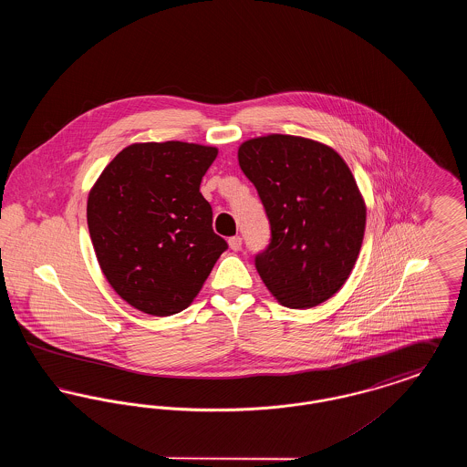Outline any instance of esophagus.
<instances>
[{
    "instance_id": "esophagus-1",
    "label": "esophagus",
    "mask_w": 467,
    "mask_h": 467,
    "mask_svg": "<svg viewBox=\"0 0 467 467\" xmlns=\"http://www.w3.org/2000/svg\"><path fill=\"white\" fill-rule=\"evenodd\" d=\"M229 246H231V250H234V252L242 250V238H240V236L229 238Z\"/></svg>"
}]
</instances>
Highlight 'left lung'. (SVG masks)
Masks as SVG:
<instances>
[{
  "label": "left lung",
  "mask_w": 467,
  "mask_h": 467,
  "mask_svg": "<svg viewBox=\"0 0 467 467\" xmlns=\"http://www.w3.org/2000/svg\"><path fill=\"white\" fill-rule=\"evenodd\" d=\"M238 161L269 221V244L254 259L267 289L294 310L327 301L364 238L366 206L352 171L333 149L289 134L244 141Z\"/></svg>",
  "instance_id": "1"
}]
</instances>
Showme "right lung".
I'll list each match as a JSON object with an SVG mask.
<instances>
[{
  "label": "right lung",
  "mask_w": 467,
  "mask_h": 467,
  "mask_svg": "<svg viewBox=\"0 0 467 467\" xmlns=\"http://www.w3.org/2000/svg\"><path fill=\"white\" fill-rule=\"evenodd\" d=\"M215 157L217 149L194 143H136L92 187L88 225L98 263L136 310H185L227 250L200 192Z\"/></svg>",
  "instance_id": "add662e5"
}]
</instances>
